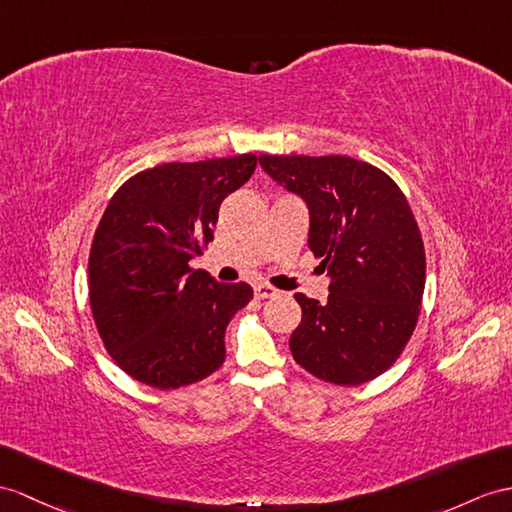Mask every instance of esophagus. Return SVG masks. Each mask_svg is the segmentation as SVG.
Masks as SVG:
<instances>
[{
    "mask_svg": "<svg viewBox=\"0 0 512 512\" xmlns=\"http://www.w3.org/2000/svg\"><path fill=\"white\" fill-rule=\"evenodd\" d=\"M278 293H280L278 289H273V286H269V284H265V282H258V284H254V295H256L258 299L276 297Z\"/></svg>",
    "mask_w": 512,
    "mask_h": 512,
    "instance_id": "obj_1",
    "label": "esophagus"
}]
</instances>
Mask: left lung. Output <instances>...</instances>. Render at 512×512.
<instances>
[{
    "label": "left lung",
    "instance_id": "1",
    "mask_svg": "<svg viewBox=\"0 0 512 512\" xmlns=\"http://www.w3.org/2000/svg\"><path fill=\"white\" fill-rule=\"evenodd\" d=\"M260 165L306 199L308 247L332 278L326 304L295 293V363L339 386L378 378L413 336L426 286V249L406 195L350 156L260 154Z\"/></svg>",
    "mask_w": 512,
    "mask_h": 512
}]
</instances>
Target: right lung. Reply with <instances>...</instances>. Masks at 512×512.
Masks as SVG:
<instances>
[{
	"label": "right lung",
	"mask_w": 512,
	"mask_h": 512,
	"mask_svg": "<svg viewBox=\"0 0 512 512\" xmlns=\"http://www.w3.org/2000/svg\"><path fill=\"white\" fill-rule=\"evenodd\" d=\"M254 169V154L165 162L108 202L89 254V299L110 358L134 380L180 389L226 360L228 323L254 291L189 263L213 241L223 199Z\"/></svg>",
	"instance_id": "obj_1"
}]
</instances>
